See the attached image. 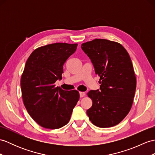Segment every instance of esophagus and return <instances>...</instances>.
Returning <instances> with one entry per match:
<instances>
[{"label":"esophagus","mask_w":155,"mask_h":155,"mask_svg":"<svg viewBox=\"0 0 155 155\" xmlns=\"http://www.w3.org/2000/svg\"><path fill=\"white\" fill-rule=\"evenodd\" d=\"M80 97H84L85 96V93L80 91Z\"/></svg>","instance_id":"34e87169"}]
</instances>
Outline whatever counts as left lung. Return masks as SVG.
Returning <instances> with one entry per match:
<instances>
[{
  "instance_id": "left-lung-1",
  "label": "left lung",
  "mask_w": 155,
  "mask_h": 155,
  "mask_svg": "<svg viewBox=\"0 0 155 155\" xmlns=\"http://www.w3.org/2000/svg\"><path fill=\"white\" fill-rule=\"evenodd\" d=\"M100 77V90L87 95L93 105L87 110L90 121L99 127H110L121 122L134 102L136 77L130 56L122 45L103 39L81 45Z\"/></svg>"
}]
</instances>
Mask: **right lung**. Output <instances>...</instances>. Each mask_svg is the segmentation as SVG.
Wrapping results in <instances>:
<instances>
[{"label": "right lung", "instance_id": "add662e5", "mask_svg": "<svg viewBox=\"0 0 155 155\" xmlns=\"http://www.w3.org/2000/svg\"><path fill=\"white\" fill-rule=\"evenodd\" d=\"M78 44L56 43L35 49L26 62L21 77V97L30 116L41 127L58 129L70 120L80 99L77 90L56 87L61 80L63 64Z\"/></svg>", "mask_w": 155, "mask_h": 155}]
</instances>
